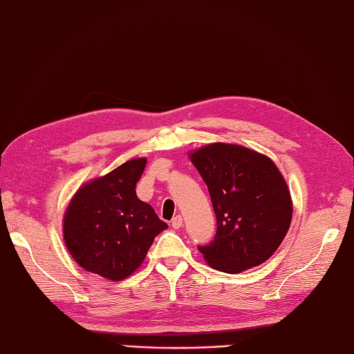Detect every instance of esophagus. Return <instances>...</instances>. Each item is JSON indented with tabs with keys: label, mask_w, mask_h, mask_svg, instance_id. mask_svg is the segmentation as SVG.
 <instances>
[{
	"label": "esophagus",
	"mask_w": 354,
	"mask_h": 354,
	"mask_svg": "<svg viewBox=\"0 0 354 354\" xmlns=\"http://www.w3.org/2000/svg\"><path fill=\"white\" fill-rule=\"evenodd\" d=\"M171 225H172V229H180V227L183 225V218H182V215H177V216L172 218Z\"/></svg>",
	"instance_id": "34e87169"
}]
</instances>
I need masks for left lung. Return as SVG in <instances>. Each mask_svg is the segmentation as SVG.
Masks as SVG:
<instances>
[{
  "mask_svg": "<svg viewBox=\"0 0 354 354\" xmlns=\"http://www.w3.org/2000/svg\"><path fill=\"white\" fill-rule=\"evenodd\" d=\"M207 185L216 234L198 247L209 266L238 274L263 263L285 239L292 198L268 156L236 144L215 142L189 154Z\"/></svg>",
  "mask_w": 354,
  "mask_h": 354,
  "instance_id": "left-lung-1",
  "label": "left lung"
}]
</instances>
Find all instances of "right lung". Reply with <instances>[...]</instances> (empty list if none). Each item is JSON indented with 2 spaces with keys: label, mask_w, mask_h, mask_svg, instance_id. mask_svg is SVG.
<instances>
[{
  "label": "right lung",
  "mask_w": 354,
  "mask_h": 354,
  "mask_svg": "<svg viewBox=\"0 0 354 354\" xmlns=\"http://www.w3.org/2000/svg\"><path fill=\"white\" fill-rule=\"evenodd\" d=\"M147 159H131L78 187L64 216L65 245L83 270L121 281L135 272L154 238L168 229L136 195Z\"/></svg>",
  "instance_id": "1"
}]
</instances>
